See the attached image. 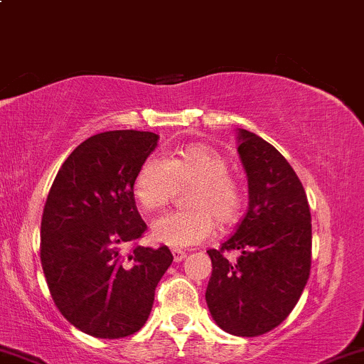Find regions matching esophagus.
Instances as JSON below:
<instances>
[{
    "label": "esophagus",
    "mask_w": 364,
    "mask_h": 364,
    "mask_svg": "<svg viewBox=\"0 0 364 364\" xmlns=\"http://www.w3.org/2000/svg\"><path fill=\"white\" fill-rule=\"evenodd\" d=\"M171 252H173L174 262H181L186 257V252L181 251V249H173V251H171Z\"/></svg>",
    "instance_id": "1"
}]
</instances>
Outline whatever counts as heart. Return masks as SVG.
Segmentation results:
<instances>
[{"label": "heart", "mask_w": 364, "mask_h": 364, "mask_svg": "<svg viewBox=\"0 0 364 364\" xmlns=\"http://www.w3.org/2000/svg\"><path fill=\"white\" fill-rule=\"evenodd\" d=\"M179 185H193L188 193L191 208L171 210L151 222L156 242L169 247L195 246L212 237L215 216L230 224L239 215L240 186L229 173L225 157L208 146H188L173 159L152 154L144 161L134 179V195L144 208L154 210L168 203Z\"/></svg>", "instance_id": "b5f03b06"}]
</instances>
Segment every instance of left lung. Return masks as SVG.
Segmentation results:
<instances>
[{"label":"left lung","instance_id":"1","mask_svg":"<svg viewBox=\"0 0 364 364\" xmlns=\"http://www.w3.org/2000/svg\"><path fill=\"white\" fill-rule=\"evenodd\" d=\"M237 144L249 207L220 251H207L205 299L222 331L254 337L279 326L299 301L312 262V222L304 186L277 149L244 129ZM224 250H237L238 259L229 262Z\"/></svg>","mask_w":364,"mask_h":364}]
</instances>
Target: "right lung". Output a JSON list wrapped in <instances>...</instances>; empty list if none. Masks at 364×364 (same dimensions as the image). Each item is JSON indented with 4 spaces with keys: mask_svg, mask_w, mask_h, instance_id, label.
I'll use <instances>...</instances> for the list:
<instances>
[{
    "mask_svg": "<svg viewBox=\"0 0 364 364\" xmlns=\"http://www.w3.org/2000/svg\"><path fill=\"white\" fill-rule=\"evenodd\" d=\"M159 135L112 130L86 139L52 183L41 225L43 274L59 312L76 329L120 339L146 323L157 283L173 262L166 246L120 249L147 229L134 179Z\"/></svg>",
    "mask_w": 364,
    "mask_h": 364,
    "instance_id": "add662e5",
    "label": "right lung"
}]
</instances>
